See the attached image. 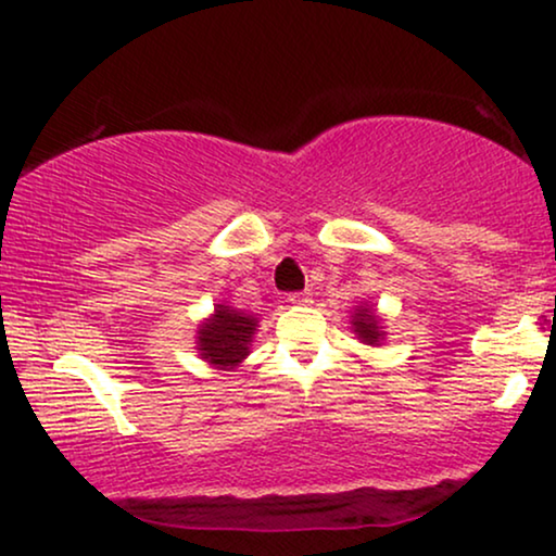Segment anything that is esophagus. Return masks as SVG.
Returning <instances> with one entry per match:
<instances>
[{
  "instance_id": "34e87169",
  "label": "esophagus",
  "mask_w": 556,
  "mask_h": 556,
  "mask_svg": "<svg viewBox=\"0 0 556 556\" xmlns=\"http://www.w3.org/2000/svg\"><path fill=\"white\" fill-rule=\"evenodd\" d=\"M288 303H295V306H306V303L311 301V295L303 291V293H288Z\"/></svg>"
}]
</instances>
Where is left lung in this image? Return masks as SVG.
I'll return each instance as SVG.
<instances>
[{
	"label": "left lung",
	"instance_id": "left-lung-1",
	"mask_svg": "<svg viewBox=\"0 0 556 556\" xmlns=\"http://www.w3.org/2000/svg\"><path fill=\"white\" fill-rule=\"evenodd\" d=\"M352 326L364 344H377L379 339L384 337L382 329H379V318L375 316V311L367 306H356L354 316H352Z\"/></svg>",
	"mask_w": 556,
	"mask_h": 556
}]
</instances>
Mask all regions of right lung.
<instances>
[{
  "label": "right lung",
  "mask_w": 556,
  "mask_h": 556,
  "mask_svg": "<svg viewBox=\"0 0 556 556\" xmlns=\"http://www.w3.org/2000/svg\"><path fill=\"white\" fill-rule=\"evenodd\" d=\"M257 318L242 311L217 303L215 314L197 331L200 356L217 369H235L250 354Z\"/></svg>",
  "instance_id": "1"
}]
</instances>
